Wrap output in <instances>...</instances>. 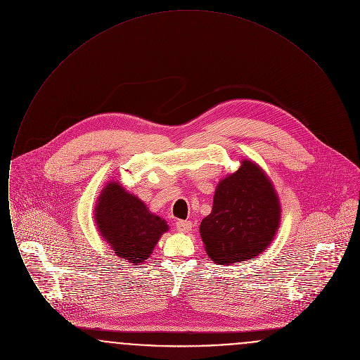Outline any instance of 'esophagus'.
Listing matches in <instances>:
<instances>
[{"mask_svg":"<svg viewBox=\"0 0 360 360\" xmlns=\"http://www.w3.org/2000/svg\"><path fill=\"white\" fill-rule=\"evenodd\" d=\"M175 228H176V231H178V232L188 233V231H191V221H184V220H179V221H176Z\"/></svg>","mask_w":360,"mask_h":360,"instance_id":"esophagus-1","label":"esophagus"}]
</instances>
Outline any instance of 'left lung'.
<instances>
[{"label":"left lung","mask_w":360,"mask_h":360,"mask_svg":"<svg viewBox=\"0 0 360 360\" xmlns=\"http://www.w3.org/2000/svg\"><path fill=\"white\" fill-rule=\"evenodd\" d=\"M279 220L281 205L271 181L257 163L245 159L238 172L217 185L200 233L207 257L232 264L263 252L274 239Z\"/></svg>","instance_id":"1"}]
</instances>
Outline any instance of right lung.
Segmentation results:
<instances>
[{"mask_svg": "<svg viewBox=\"0 0 360 360\" xmlns=\"http://www.w3.org/2000/svg\"><path fill=\"white\" fill-rule=\"evenodd\" d=\"M94 217L100 235L115 254L134 264L151 257L160 236L169 231L163 219L116 181L101 191Z\"/></svg>", "mask_w": 360, "mask_h": 360, "instance_id": "add662e5", "label": "right lung"}]
</instances>
